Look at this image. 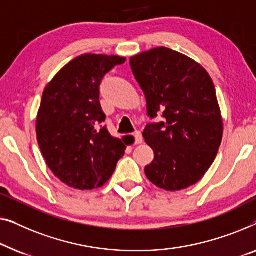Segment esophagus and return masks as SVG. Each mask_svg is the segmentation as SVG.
I'll use <instances>...</instances> for the list:
<instances>
[{
    "label": "esophagus",
    "mask_w": 256,
    "mask_h": 256,
    "mask_svg": "<svg viewBox=\"0 0 256 256\" xmlns=\"http://www.w3.org/2000/svg\"><path fill=\"white\" fill-rule=\"evenodd\" d=\"M133 136H134V142L136 145H139V144L142 142V132L139 131H136L133 133Z\"/></svg>",
    "instance_id": "esophagus-1"
}]
</instances>
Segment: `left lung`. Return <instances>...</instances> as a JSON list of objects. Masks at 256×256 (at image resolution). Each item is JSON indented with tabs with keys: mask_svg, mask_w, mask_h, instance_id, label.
I'll list each match as a JSON object with an SVG mask.
<instances>
[{
	"mask_svg": "<svg viewBox=\"0 0 256 256\" xmlns=\"http://www.w3.org/2000/svg\"><path fill=\"white\" fill-rule=\"evenodd\" d=\"M145 94L150 123L144 138L154 150L147 178L168 192L195 184L214 164L222 138V120L208 72L182 53L156 48L130 59Z\"/></svg>",
	"mask_w": 256,
	"mask_h": 256,
	"instance_id": "8db88e82",
	"label": "left lung"
}]
</instances>
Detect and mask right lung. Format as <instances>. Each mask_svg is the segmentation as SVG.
I'll return each mask as SVG.
<instances>
[{"label": "right lung", "instance_id": "right-lung-1", "mask_svg": "<svg viewBox=\"0 0 256 256\" xmlns=\"http://www.w3.org/2000/svg\"><path fill=\"white\" fill-rule=\"evenodd\" d=\"M125 60L82 54L60 70L42 92L36 124L38 145L53 174L70 188L102 186L124 156L125 136L114 138L102 125L100 86L104 75Z\"/></svg>", "mask_w": 256, "mask_h": 256}]
</instances>
